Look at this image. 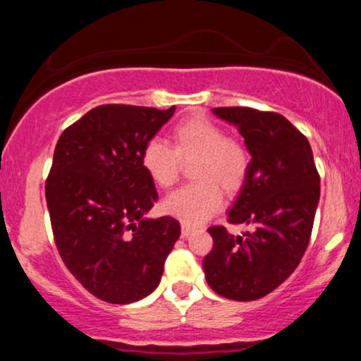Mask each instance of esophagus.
<instances>
[{"instance_id": "34e87169", "label": "esophagus", "mask_w": 361, "mask_h": 361, "mask_svg": "<svg viewBox=\"0 0 361 361\" xmlns=\"http://www.w3.org/2000/svg\"><path fill=\"white\" fill-rule=\"evenodd\" d=\"M192 233H193V227L186 226V224H181V235H183V238H188Z\"/></svg>"}]
</instances>
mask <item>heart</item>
Here are the masks:
<instances>
[{"label":"heart","instance_id":"b5f03b06","mask_svg":"<svg viewBox=\"0 0 361 361\" xmlns=\"http://www.w3.org/2000/svg\"><path fill=\"white\" fill-rule=\"evenodd\" d=\"M173 147L152 137L140 151V164L152 183L168 188L178 180L183 163L193 161V183L169 193L163 210L186 226H200L222 207V192L235 193L250 173L251 156L241 140L205 118H190L171 132Z\"/></svg>","mask_w":361,"mask_h":361}]
</instances>
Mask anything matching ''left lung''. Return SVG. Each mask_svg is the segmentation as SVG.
Here are the masks:
<instances>
[{"mask_svg":"<svg viewBox=\"0 0 361 361\" xmlns=\"http://www.w3.org/2000/svg\"><path fill=\"white\" fill-rule=\"evenodd\" d=\"M214 114L238 127L251 154L227 222L255 229L233 235L224 226L209 227L214 246L204 258L205 279L226 299L258 300L299 267L312 233L321 178L307 137L283 115L247 106H222Z\"/></svg>","mask_w":361,"mask_h":361,"instance_id":"1","label":"left lung"}]
</instances>
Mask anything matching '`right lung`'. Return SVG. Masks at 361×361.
Listing matches in <instances>:
<instances>
[{
	"instance_id": "obj_1",
	"label": "right lung",
	"mask_w": 361,
	"mask_h": 361,
	"mask_svg": "<svg viewBox=\"0 0 361 361\" xmlns=\"http://www.w3.org/2000/svg\"><path fill=\"white\" fill-rule=\"evenodd\" d=\"M175 106L100 105L57 140L45 198L62 261L109 304L140 300L159 285L180 238L176 219H144L157 200L140 151Z\"/></svg>"
}]
</instances>
